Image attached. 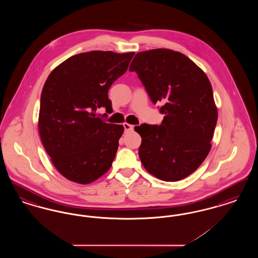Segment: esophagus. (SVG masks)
I'll return each instance as SVG.
<instances>
[{
	"instance_id": "1",
	"label": "esophagus",
	"mask_w": 258,
	"mask_h": 258,
	"mask_svg": "<svg viewBox=\"0 0 258 258\" xmlns=\"http://www.w3.org/2000/svg\"><path fill=\"white\" fill-rule=\"evenodd\" d=\"M123 127H124V132H125V133L133 132V131H134V125H133V124H130V123H123Z\"/></svg>"
}]
</instances>
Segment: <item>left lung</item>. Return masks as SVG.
<instances>
[{
    "label": "left lung",
    "instance_id": "obj_1",
    "mask_svg": "<svg viewBox=\"0 0 258 258\" xmlns=\"http://www.w3.org/2000/svg\"><path fill=\"white\" fill-rule=\"evenodd\" d=\"M156 104L163 103L160 125L135 126L139 158L150 174L177 182L197 170L208 156L218 120L213 89L205 73L185 55L158 48L139 52L130 66Z\"/></svg>",
    "mask_w": 258,
    "mask_h": 258
}]
</instances>
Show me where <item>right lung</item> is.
<instances>
[{
    "instance_id": "1",
    "label": "right lung",
    "mask_w": 258,
    "mask_h": 258,
    "mask_svg": "<svg viewBox=\"0 0 258 258\" xmlns=\"http://www.w3.org/2000/svg\"><path fill=\"white\" fill-rule=\"evenodd\" d=\"M134 55L80 53L47 77L40 97L38 133L53 165L70 181L90 184L110 169L123 126L103 122L96 111L112 108L108 90L126 72Z\"/></svg>"
}]
</instances>
